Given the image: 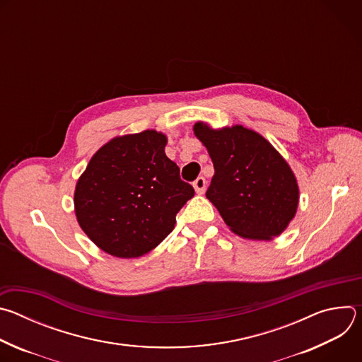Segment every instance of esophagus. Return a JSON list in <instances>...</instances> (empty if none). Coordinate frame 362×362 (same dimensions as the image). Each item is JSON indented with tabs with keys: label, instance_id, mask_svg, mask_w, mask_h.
Listing matches in <instances>:
<instances>
[{
	"label": "esophagus",
	"instance_id": "34e87169",
	"mask_svg": "<svg viewBox=\"0 0 362 362\" xmlns=\"http://www.w3.org/2000/svg\"><path fill=\"white\" fill-rule=\"evenodd\" d=\"M193 187H194L196 193H199V194L204 193V190H206V179H204L203 176L197 177V179L193 182Z\"/></svg>",
	"mask_w": 362,
	"mask_h": 362
}]
</instances>
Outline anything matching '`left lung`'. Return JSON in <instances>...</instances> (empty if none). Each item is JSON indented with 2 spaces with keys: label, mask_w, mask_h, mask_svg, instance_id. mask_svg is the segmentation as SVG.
Here are the masks:
<instances>
[{
  "label": "left lung",
  "mask_w": 362,
  "mask_h": 362,
  "mask_svg": "<svg viewBox=\"0 0 362 362\" xmlns=\"http://www.w3.org/2000/svg\"><path fill=\"white\" fill-rule=\"evenodd\" d=\"M196 137L206 146L215 175L206 190L225 223L247 239H272L295 216L296 179L274 146L243 126L212 130L196 123Z\"/></svg>",
  "instance_id": "8db88e82"
}]
</instances>
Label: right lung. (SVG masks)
<instances>
[{
  "mask_svg": "<svg viewBox=\"0 0 362 362\" xmlns=\"http://www.w3.org/2000/svg\"><path fill=\"white\" fill-rule=\"evenodd\" d=\"M154 130L116 137L103 146L77 182L76 216L86 235L117 257H139L175 228L194 194Z\"/></svg>",
  "mask_w": 362,
  "mask_h": 362,
  "instance_id": "add662e5",
  "label": "right lung"
}]
</instances>
